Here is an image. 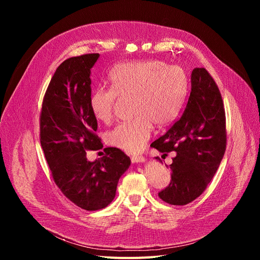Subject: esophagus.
I'll return each mask as SVG.
<instances>
[{"label": "esophagus", "instance_id": "obj_1", "mask_svg": "<svg viewBox=\"0 0 260 260\" xmlns=\"http://www.w3.org/2000/svg\"><path fill=\"white\" fill-rule=\"evenodd\" d=\"M131 161L132 162H142V161H145V157L142 155H135L131 157Z\"/></svg>", "mask_w": 260, "mask_h": 260}]
</instances>
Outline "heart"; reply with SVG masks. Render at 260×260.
<instances>
[{
    "label": "heart",
    "instance_id": "b5f03b06",
    "mask_svg": "<svg viewBox=\"0 0 260 260\" xmlns=\"http://www.w3.org/2000/svg\"><path fill=\"white\" fill-rule=\"evenodd\" d=\"M111 88H98L89 98L90 111L96 120H113L118 99L130 98L131 119L109 130V145L135 154L151 137L153 123L158 127L176 118L187 92V77L177 66L160 60L125 62L108 76Z\"/></svg>",
    "mask_w": 260,
    "mask_h": 260
}]
</instances>
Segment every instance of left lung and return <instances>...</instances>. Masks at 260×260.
I'll return each instance as SVG.
<instances>
[{
    "mask_svg": "<svg viewBox=\"0 0 260 260\" xmlns=\"http://www.w3.org/2000/svg\"><path fill=\"white\" fill-rule=\"evenodd\" d=\"M172 158L170 183L158 193L171 205H186L206 190L225 152V113L221 94L205 68L191 75V92L180 118L151 144ZM159 159V157H156Z\"/></svg>",
    "mask_w": 260,
    "mask_h": 260,
    "instance_id": "1",
    "label": "left lung"
}]
</instances>
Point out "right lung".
Wrapping results in <instances>:
<instances>
[{
    "mask_svg": "<svg viewBox=\"0 0 260 260\" xmlns=\"http://www.w3.org/2000/svg\"><path fill=\"white\" fill-rule=\"evenodd\" d=\"M99 56L84 54L62 61L46 89L40 114V142L54 182L85 210L112 203L118 181L131 162L117 147L104 148L105 154L95 161L86 159V151L103 147L89 106L91 68Z\"/></svg>",
    "mask_w": 260,
    "mask_h": 260,
    "instance_id": "right-lung-1",
    "label": "right lung"
}]
</instances>
